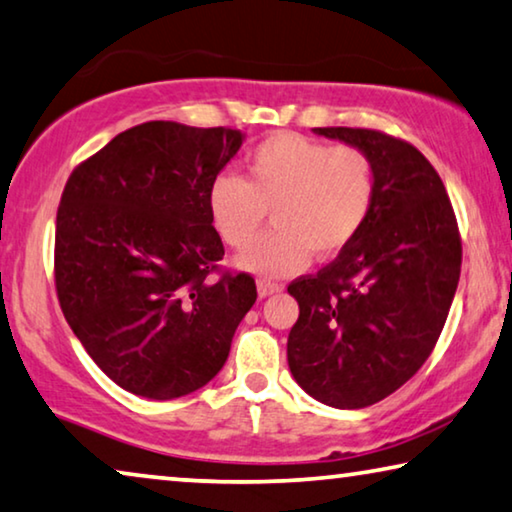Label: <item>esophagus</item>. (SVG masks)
<instances>
[{"instance_id": "esophagus-1", "label": "esophagus", "mask_w": 512, "mask_h": 512, "mask_svg": "<svg viewBox=\"0 0 512 512\" xmlns=\"http://www.w3.org/2000/svg\"><path fill=\"white\" fill-rule=\"evenodd\" d=\"M280 285L278 282H271V280H257V294H259V299H266V296H271V294H276V292H280Z\"/></svg>"}]
</instances>
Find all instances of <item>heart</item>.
Returning a JSON list of instances; mask_svg holds the SVG:
<instances>
[{
	"label": "heart",
	"mask_w": 512,
	"mask_h": 512,
	"mask_svg": "<svg viewBox=\"0 0 512 512\" xmlns=\"http://www.w3.org/2000/svg\"><path fill=\"white\" fill-rule=\"evenodd\" d=\"M246 179L218 174L207 211L220 241L243 248L263 222L272 230L236 257L257 276H289L310 262L340 255L368 223L377 197L372 158L352 144H329L299 133H273L246 156Z\"/></svg>",
	"instance_id": "obj_1"
}]
</instances>
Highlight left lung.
<instances>
[{"label":"left lung","mask_w":512,"mask_h":512,"mask_svg":"<svg viewBox=\"0 0 512 512\" xmlns=\"http://www.w3.org/2000/svg\"><path fill=\"white\" fill-rule=\"evenodd\" d=\"M363 149L377 172L361 234L317 276L294 280L289 370L305 393L361 409L398 391L437 345L460 280L462 243L444 183L421 151L368 128H312Z\"/></svg>","instance_id":"obj_1"}]
</instances>
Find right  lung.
Returning <instances> with one entry per match:
<instances>
[{
	"instance_id": "obj_1",
	"label": "right lung",
	"mask_w": 512,
	"mask_h": 512,
	"mask_svg": "<svg viewBox=\"0 0 512 512\" xmlns=\"http://www.w3.org/2000/svg\"><path fill=\"white\" fill-rule=\"evenodd\" d=\"M243 140L223 126L147 121L66 181L55 232L61 312L128 393L174 400L209 384L253 308L248 273L209 278L225 248L207 190Z\"/></svg>"
}]
</instances>
